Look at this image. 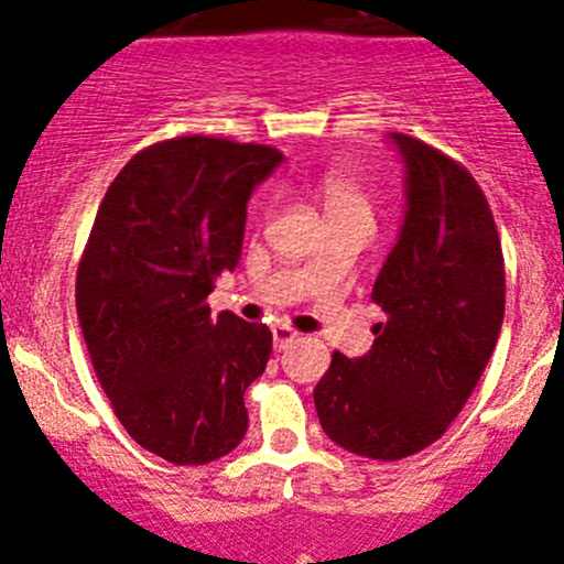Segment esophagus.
<instances>
[{
    "label": "esophagus",
    "instance_id": "esophagus-1",
    "mask_svg": "<svg viewBox=\"0 0 564 564\" xmlns=\"http://www.w3.org/2000/svg\"><path fill=\"white\" fill-rule=\"evenodd\" d=\"M294 340H300V332H294L292 327H283V324H278V327H272V343H275L278 351H283V348H289Z\"/></svg>",
    "mask_w": 564,
    "mask_h": 564
}]
</instances>
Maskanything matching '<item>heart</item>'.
Wrapping results in <instances>:
<instances>
[{"instance_id":"1","label":"heart","mask_w":564,"mask_h":564,"mask_svg":"<svg viewBox=\"0 0 564 564\" xmlns=\"http://www.w3.org/2000/svg\"><path fill=\"white\" fill-rule=\"evenodd\" d=\"M316 194L318 199H322V207L324 213H327V218L348 216V213H367V216H370L365 192H361L359 183L348 173H343V170L337 167L324 170L316 183Z\"/></svg>"}]
</instances>
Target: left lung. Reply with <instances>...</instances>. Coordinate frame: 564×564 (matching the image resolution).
<instances>
[{
    "mask_svg": "<svg viewBox=\"0 0 564 564\" xmlns=\"http://www.w3.org/2000/svg\"><path fill=\"white\" fill-rule=\"evenodd\" d=\"M405 164V221L372 286L383 311L359 359L332 354L313 389L346 452L402 459L435 443L473 394L506 316L500 235L476 177L426 142L391 134Z\"/></svg>",
    "mask_w": 564,
    "mask_h": 564,
    "instance_id": "left-lung-1",
    "label": "left lung"
}]
</instances>
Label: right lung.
Listing matches in <instances>:
<instances>
[{
	"label": "right lung",
	"mask_w": 564,
	"mask_h": 564,
	"mask_svg": "<svg viewBox=\"0 0 564 564\" xmlns=\"http://www.w3.org/2000/svg\"><path fill=\"white\" fill-rule=\"evenodd\" d=\"M283 153L227 138L162 140L110 183L78 264L75 305L94 372L123 430L173 465L240 446L242 394L264 372L272 332L207 294L237 267L246 205Z\"/></svg>",
	"instance_id": "add662e5"
}]
</instances>
